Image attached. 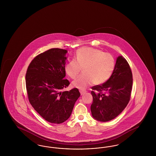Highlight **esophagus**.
Listing matches in <instances>:
<instances>
[{
	"mask_svg": "<svg viewBox=\"0 0 156 156\" xmlns=\"http://www.w3.org/2000/svg\"><path fill=\"white\" fill-rule=\"evenodd\" d=\"M80 93H81V95H82L83 94H85L86 92H85V90H80Z\"/></svg>",
	"mask_w": 156,
	"mask_h": 156,
	"instance_id": "34e87169",
	"label": "esophagus"
}]
</instances>
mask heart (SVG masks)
Instances as JSON below:
<instances>
[{
    "label": "heart",
    "mask_w": 156,
    "mask_h": 156,
    "mask_svg": "<svg viewBox=\"0 0 156 156\" xmlns=\"http://www.w3.org/2000/svg\"><path fill=\"white\" fill-rule=\"evenodd\" d=\"M83 74L73 82V85L80 89H85L92 83L103 84L113 74L115 61L111 54L90 48L82 47L77 50L75 59L67 63L66 72L72 79H75L81 71Z\"/></svg>",
    "instance_id": "b5f03b06"
}]
</instances>
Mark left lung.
<instances>
[{"mask_svg": "<svg viewBox=\"0 0 156 156\" xmlns=\"http://www.w3.org/2000/svg\"><path fill=\"white\" fill-rule=\"evenodd\" d=\"M132 83L130 66L124 57L119 56L111 78L103 84L91 88L93 102L90 111L93 118L108 122L117 117L130 99Z\"/></svg>", "mask_w": 156, "mask_h": 156, "instance_id": "8db88e82", "label": "left lung"}]
</instances>
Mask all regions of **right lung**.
<instances>
[{"mask_svg":"<svg viewBox=\"0 0 156 156\" xmlns=\"http://www.w3.org/2000/svg\"><path fill=\"white\" fill-rule=\"evenodd\" d=\"M67 52L55 48L38 54L31 61L26 74L30 104L43 119L52 123L67 120L80 97L76 88L62 91L70 83L64 78Z\"/></svg>","mask_w":156,"mask_h":156,"instance_id":"right-lung-1","label":"right lung"}]
</instances>
